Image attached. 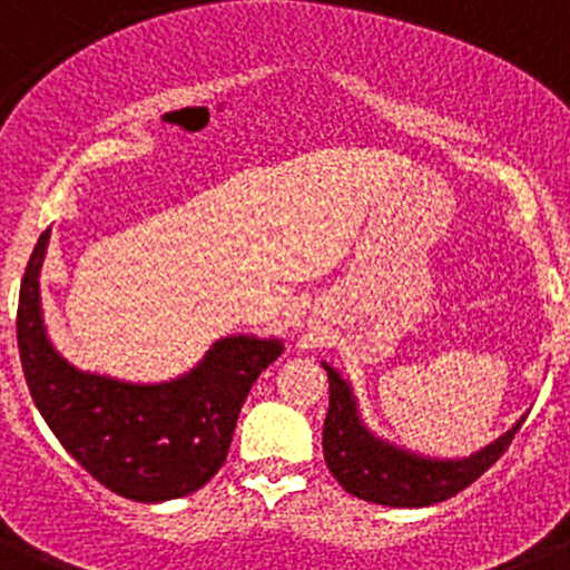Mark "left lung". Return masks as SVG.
Instances as JSON below:
<instances>
[{"instance_id": "left-lung-1", "label": "left lung", "mask_w": 570, "mask_h": 570, "mask_svg": "<svg viewBox=\"0 0 570 570\" xmlns=\"http://www.w3.org/2000/svg\"><path fill=\"white\" fill-rule=\"evenodd\" d=\"M322 367L328 371L331 387L328 416L322 428V451L328 471L347 493L376 505L425 508L451 500L505 454L513 434L525 422L520 420L500 440L465 460H431L371 434L362 422L351 385L328 362H322Z\"/></svg>"}]
</instances>
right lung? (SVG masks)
Instances as JSON below:
<instances>
[{
	"mask_svg": "<svg viewBox=\"0 0 570 570\" xmlns=\"http://www.w3.org/2000/svg\"><path fill=\"white\" fill-rule=\"evenodd\" d=\"M50 230L39 236L19 288L17 342L39 414L85 471L134 502L194 493L225 465L242 402L282 354L279 340L223 336L188 374L159 385L119 382L70 365L48 340L39 271Z\"/></svg>",
	"mask_w": 570,
	"mask_h": 570,
	"instance_id": "add662e5",
	"label": "right lung"
}]
</instances>
